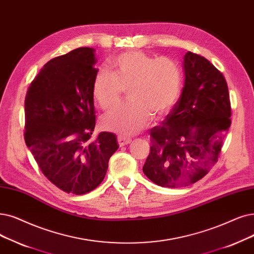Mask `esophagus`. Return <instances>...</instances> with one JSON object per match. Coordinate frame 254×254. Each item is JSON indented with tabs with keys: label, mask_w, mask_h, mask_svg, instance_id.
Segmentation results:
<instances>
[{
	"label": "esophagus",
	"mask_w": 254,
	"mask_h": 254,
	"mask_svg": "<svg viewBox=\"0 0 254 254\" xmlns=\"http://www.w3.org/2000/svg\"><path fill=\"white\" fill-rule=\"evenodd\" d=\"M117 141H118V144H119V146H120V147H123V146H125V145L128 144V143L130 142V139L126 138V137H121V136H119V137L117 138Z\"/></svg>",
	"instance_id": "esophagus-1"
}]
</instances>
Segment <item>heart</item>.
Returning a JSON list of instances; mask_svg holds the SVG:
<instances>
[{"label":"heart","instance_id":"b5f03b06","mask_svg":"<svg viewBox=\"0 0 254 254\" xmlns=\"http://www.w3.org/2000/svg\"><path fill=\"white\" fill-rule=\"evenodd\" d=\"M112 71L100 68L94 75L92 94L104 110L115 107L124 89L128 88L129 102L103 118V127L129 137L144 128L151 119L166 115L181 94L182 72L173 60L156 58L142 51L118 55L111 63Z\"/></svg>","mask_w":254,"mask_h":254}]
</instances>
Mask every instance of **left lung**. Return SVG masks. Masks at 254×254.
Here are the masks:
<instances>
[{
  "instance_id": "1",
  "label": "left lung",
  "mask_w": 254,
  "mask_h": 254,
  "mask_svg": "<svg viewBox=\"0 0 254 254\" xmlns=\"http://www.w3.org/2000/svg\"><path fill=\"white\" fill-rule=\"evenodd\" d=\"M185 84L162 125L150 130L151 146L143 172L161 187L181 188L201 180L217 163L231 109L223 74L204 57H184Z\"/></svg>"
}]
</instances>
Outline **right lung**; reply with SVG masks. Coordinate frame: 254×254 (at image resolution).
<instances>
[{"mask_svg": "<svg viewBox=\"0 0 254 254\" xmlns=\"http://www.w3.org/2000/svg\"><path fill=\"white\" fill-rule=\"evenodd\" d=\"M92 48H79L49 61L25 100V141L46 178L66 193L86 194L100 185L118 149L116 135L95 127Z\"/></svg>", "mask_w": 254, "mask_h": 254, "instance_id": "1", "label": "right lung"}]
</instances>
